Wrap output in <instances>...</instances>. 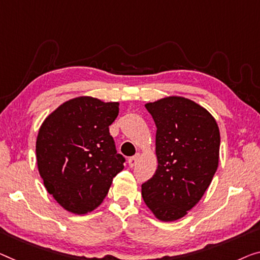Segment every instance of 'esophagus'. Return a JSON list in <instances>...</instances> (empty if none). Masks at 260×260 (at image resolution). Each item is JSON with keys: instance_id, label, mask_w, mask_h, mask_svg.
I'll return each mask as SVG.
<instances>
[{"instance_id": "esophagus-1", "label": "esophagus", "mask_w": 260, "mask_h": 260, "mask_svg": "<svg viewBox=\"0 0 260 260\" xmlns=\"http://www.w3.org/2000/svg\"><path fill=\"white\" fill-rule=\"evenodd\" d=\"M139 157H140V154L138 153V154H135L134 156H132V157L128 158V165H129V167H134V166L137 165Z\"/></svg>"}]
</instances>
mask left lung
<instances>
[{"label": "left lung", "mask_w": 260, "mask_h": 260, "mask_svg": "<svg viewBox=\"0 0 260 260\" xmlns=\"http://www.w3.org/2000/svg\"><path fill=\"white\" fill-rule=\"evenodd\" d=\"M156 126L157 169L142 183V197L158 219H179L199 203L218 167L216 120L181 96L146 104Z\"/></svg>", "instance_id": "obj_1"}]
</instances>
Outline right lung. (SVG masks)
Masks as SVG:
<instances>
[{
  "label": "right lung",
  "instance_id": "add662e5",
  "mask_svg": "<svg viewBox=\"0 0 260 260\" xmlns=\"http://www.w3.org/2000/svg\"><path fill=\"white\" fill-rule=\"evenodd\" d=\"M118 114V103L79 96L58 107L38 132L37 165L46 190L73 214L98 207L123 169L126 160L108 128Z\"/></svg>",
  "mask_w": 260,
  "mask_h": 260
}]
</instances>
